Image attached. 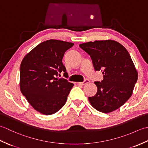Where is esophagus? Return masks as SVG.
Returning a JSON list of instances; mask_svg holds the SVG:
<instances>
[{
    "label": "esophagus",
    "instance_id": "1",
    "mask_svg": "<svg viewBox=\"0 0 148 148\" xmlns=\"http://www.w3.org/2000/svg\"><path fill=\"white\" fill-rule=\"evenodd\" d=\"M90 83V80L88 79H86L85 80H84L83 82H81V83H79L80 84H81V85H85V84H88Z\"/></svg>",
    "mask_w": 148,
    "mask_h": 148
}]
</instances>
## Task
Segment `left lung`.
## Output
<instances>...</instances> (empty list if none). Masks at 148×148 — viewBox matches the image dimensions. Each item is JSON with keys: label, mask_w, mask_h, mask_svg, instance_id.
<instances>
[{"label": "left lung", "mask_w": 148, "mask_h": 148, "mask_svg": "<svg viewBox=\"0 0 148 148\" xmlns=\"http://www.w3.org/2000/svg\"><path fill=\"white\" fill-rule=\"evenodd\" d=\"M92 60L95 71L102 70L103 79L95 81L96 95L88 97L94 108L108 113L119 108L132 94L138 73L123 46L112 40H95L79 45Z\"/></svg>", "instance_id": "1"}]
</instances>
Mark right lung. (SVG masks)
<instances>
[{
    "label": "right lung",
    "instance_id": "obj_1",
    "mask_svg": "<svg viewBox=\"0 0 148 148\" xmlns=\"http://www.w3.org/2000/svg\"><path fill=\"white\" fill-rule=\"evenodd\" d=\"M73 45L63 40H46L27 53L21 63V92L32 108L42 114L58 111L74 86L67 79L57 77L62 72L64 76H68L62 58Z\"/></svg>",
    "mask_w": 148,
    "mask_h": 148
}]
</instances>
